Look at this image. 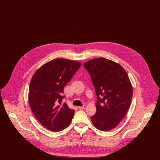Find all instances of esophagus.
Masks as SVG:
<instances>
[{
  "label": "esophagus",
  "mask_w": 160,
  "mask_h": 160,
  "mask_svg": "<svg viewBox=\"0 0 160 160\" xmlns=\"http://www.w3.org/2000/svg\"><path fill=\"white\" fill-rule=\"evenodd\" d=\"M86 107H87L86 105H83V106L79 107V108H80V109H82V110H83V109H85V108H86Z\"/></svg>",
  "instance_id": "34e87169"
}]
</instances>
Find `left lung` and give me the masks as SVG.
<instances>
[{
	"mask_svg": "<svg viewBox=\"0 0 160 160\" xmlns=\"http://www.w3.org/2000/svg\"><path fill=\"white\" fill-rule=\"evenodd\" d=\"M91 77L97 96L93 125L102 131L114 128L125 116L132 97V86L126 71L119 63L104 58L83 64Z\"/></svg>",
	"mask_w": 160,
	"mask_h": 160,
	"instance_id": "obj_1",
	"label": "left lung"
}]
</instances>
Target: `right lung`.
I'll return each instance as SVG.
<instances>
[{"instance_id":"obj_1","label":"right lung","mask_w":160,"mask_h":160,"mask_svg":"<svg viewBox=\"0 0 160 160\" xmlns=\"http://www.w3.org/2000/svg\"><path fill=\"white\" fill-rule=\"evenodd\" d=\"M82 63L62 58L49 61L38 68L32 77L29 102L38 121L46 128L61 131L71 122L74 110L62 104L63 88L69 82Z\"/></svg>"}]
</instances>
